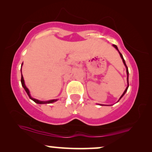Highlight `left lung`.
Returning a JSON list of instances; mask_svg holds the SVG:
<instances>
[{
    "label": "left lung",
    "instance_id": "1",
    "mask_svg": "<svg viewBox=\"0 0 152 152\" xmlns=\"http://www.w3.org/2000/svg\"><path fill=\"white\" fill-rule=\"evenodd\" d=\"M113 46L118 51V53H119V54H120V57H121V58H122V61H123V64H124V65L125 66V67H126V75H127V78H126V80H127V86H126V89L125 90H124V93H122V95H121V97H120V99H119V100L120 99L122 98V97L124 96V95L126 93V91H127V89H128V88H129V70H128V68H127V66H126V63H125V61H124V58H123V56H122V55L121 53H120V51H119V50H118V47H117V45H113ZM119 100H118V102H119ZM99 105H104V104H99ZM105 106H108V105H105Z\"/></svg>",
    "mask_w": 152,
    "mask_h": 152
}]
</instances>
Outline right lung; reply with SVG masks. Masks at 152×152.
<instances>
[{"label": "right lung", "instance_id": "1", "mask_svg": "<svg viewBox=\"0 0 152 152\" xmlns=\"http://www.w3.org/2000/svg\"><path fill=\"white\" fill-rule=\"evenodd\" d=\"M23 64L21 65V68H22V66H23ZM20 82H21V84H22V86L23 87V88L25 89V91H26L27 94L28 95V96L30 98L32 99L34 102L35 103L37 104H51V103H53L57 101L58 99H50V100H48V101H41V100H39V99H37L35 98H33V97L31 96L30 95V91H29V89L27 88V86H26V84H25V81H24V79H23V77L22 75V72H21V80H20Z\"/></svg>", "mask_w": 152, "mask_h": 152}]
</instances>
